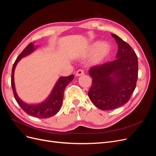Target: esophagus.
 <instances>
[{
	"label": "esophagus",
	"mask_w": 156,
	"mask_h": 156,
	"mask_svg": "<svg viewBox=\"0 0 156 156\" xmlns=\"http://www.w3.org/2000/svg\"><path fill=\"white\" fill-rule=\"evenodd\" d=\"M84 75V72L83 70L81 69H79L78 70L77 72H76V73H75V75H76L77 77H79V76H81V75Z\"/></svg>",
	"instance_id": "esophagus-1"
}]
</instances>
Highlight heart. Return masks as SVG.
<instances>
[{"label":"heart","instance_id":"b5f03b06","mask_svg":"<svg viewBox=\"0 0 156 156\" xmlns=\"http://www.w3.org/2000/svg\"><path fill=\"white\" fill-rule=\"evenodd\" d=\"M111 51V47L108 42L96 41L89 44L83 51L81 56L83 58H85L92 54L91 62L94 65H98L101 64L107 57Z\"/></svg>","mask_w":156,"mask_h":156}]
</instances>
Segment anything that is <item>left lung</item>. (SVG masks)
Here are the masks:
<instances>
[{"label": "left lung", "mask_w": 156, "mask_h": 156, "mask_svg": "<svg viewBox=\"0 0 156 156\" xmlns=\"http://www.w3.org/2000/svg\"><path fill=\"white\" fill-rule=\"evenodd\" d=\"M111 36L119 48L116 59L89 70L92 83L88 97L103 111L115 109L126 104L135 90L138 77V60L135 51L116 34Z\"/></svg>", "instance_id": "left-lung-1"}]
</instances>
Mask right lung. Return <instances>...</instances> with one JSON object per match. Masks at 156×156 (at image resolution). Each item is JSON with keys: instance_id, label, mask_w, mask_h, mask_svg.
Returning <instances> with one entry per match:
<instances>
[{"instance_id": "add662e5", "label": "right lung", "mask_w": 156, "mask_h": 156, "mask_svg": "<svg viewBox=\"0 0 156 156\" xmlns=\"http://www.w3.org/2000/svg\"><path fill=\"white\" fill-rule=\"evenodd\" d=\"M37 48H38L37 45H34L33 43H30L18 56L12 68L11 84L16 100L23 111L28 115L34 117L38 118V119H47V118H50L55 115L60 111L63 101L64 90L68 84L73 81L74 75H71L68 77H59L49 95L44 101L41 103L31 104V103H27L23 101L18 96L16 92L15 82H14V72H15L17 64L21 58L32 53Z\"/></svg>"}]
</instances>
